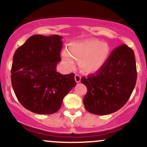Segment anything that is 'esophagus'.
<instances>
[{"label": "esophagus", "instance_id": "34e87169", "mask_svg": "<svg viewBox=\"0 0 147 147\" xmlns=\"http://www.w3.org/2000/svg\"><path fill=\"white\" fill-rule=\"evenodd\" d=\"M75 81H76V82H80V80H81L80 75H78V74H77V75H75Z\"/></svg>", "mask_w": 147, "mask_h": 147}]
</instances>
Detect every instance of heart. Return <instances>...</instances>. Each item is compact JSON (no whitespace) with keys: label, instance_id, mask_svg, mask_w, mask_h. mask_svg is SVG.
I'll return each mask as SVG.
<instances>
[{"label":"heart","instance_id":"b5f03b06","mask_svg":"<svg viewBox=\"0 0 147 147\" xmlns=\"http://www.w3.org/2000/svg\"><path fill=\"white\" fill-rule=\"evenodd\" d=\"M62 59L69 67L75 65L74 60L79 61L81 70L85 73H94L102 69L108 60L110 47L106 42L96 39H87L73 42L69 47V52H62Z\"/></svg>","mask_w":147,"mask_h":147}]
</instances>
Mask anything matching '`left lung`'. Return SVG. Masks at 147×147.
I'll list each match as a JSON object with an SVG mask.
<instances>
[{"label": "left lung", "mask_w": 147, "mask_h": 147, "mask_svg": "<svg viewBox=\"0 0 147 147\" xmlns=\"http://www.w3.org/2000/svg\"><path fill=\"white\" fill-rule=\"evenodd\" d=\"M136 78L134 51L126 45L116 47L102 69L81 79L88 88L83 98L85 109L100 116L117 111L130 98Z\"/></svg>", "instance_id": "8db88e82"}]
</instances>
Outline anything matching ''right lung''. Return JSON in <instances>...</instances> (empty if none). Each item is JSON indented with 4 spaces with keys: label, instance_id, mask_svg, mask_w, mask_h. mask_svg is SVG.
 Listing matches in <instances>:
<instances>
[{
    "label": "right lung",
    "instance_id": "obj_1",
    "mask_svg": "<svg viewBox=\"0 0 147 147\" xmlns=\"http://www.w3.org/2000/svg\"><path fill=\"white\" fill-rule=\"evenodd\" d=\"M62 39L59 35L31 36L13 55V89L21 105L33 113H56L64 97L76 85L75 74L57 72Z\"/></svg>",
    "mask_w": 147,
    "mask_h": 147
}]
</instances>
